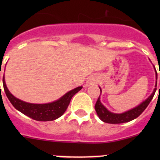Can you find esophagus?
<instances>
[{
  "label": "esophagus",
  "mask_w": 160,
  "mask_h": 160,
  "mask_svg": "<svg viewBox=\"0 0 160 160\" xmlns=\"http://www.w3.org/2000/svg\"><path fill=\"white\" fill-rule=\"evenodd\" d=\"M98 82V77H95V76H91V77H90L89 78H88V81H87L86 83V86L88 87V86H90V85L96 84Z\"/></svg>",
  "instance_id": "esophagus-1"
}]
</instances>
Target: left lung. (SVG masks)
<instances>
[{
  "label": "left lung",
  "mask_w": 160,
  "mask_h": 160,
  "mask_svg": "<svg viewBox=\"0 0 160 160\" xmlns=\"http://www.w3.org/2000/svg\"><path fill=\"white\" fill-rule=\"evenodd\" d=\"M160 74V72H159ZM156 80H157V72H156ZM157 85V81L156 82V86ZM160 88V85H159ZM101 90V88H100ZM156 88H155L153 90L152 93L147 98L146 100H145L142 103L138 105L137 107L131 109V110L125 111V112L122 113V114H115V113H112L111 111H109L101 104V101H100V96L98 98V101H97L96 104L94 106L95 111H96L97 114H98V117L101 119L102 122H106V123L109 124H121V123H125V122H128L130 121L134 120L135 118H138L143 111H145V109L147 108V106L149 105L150 101L152 99L153 96H154L155 93H156Z\"/></svg>",
  "instance_id": "obj_1"
}]
</instances>
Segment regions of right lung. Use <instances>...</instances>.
Masks as SVG:
<instances>
[{"instance_id":"right-lung-1","label":"right lung","mask_w":160,"mask_h":160,"mask_svg":"<svg viewBox=\"0 0 160 160\" xmlns=\"http://www.w3.org/2000/svg\"><path fill=\"white\" fill-rule=\"evenodd\" d=\"M3 86L11 104L22 114L38 122L53 121L62 116L68 108L72 96L82 89V87H78L67 92L57 101L49 104H31L21 101L11 94L6 86L4 77H3Z\"/></svg>"}]
</instances>
